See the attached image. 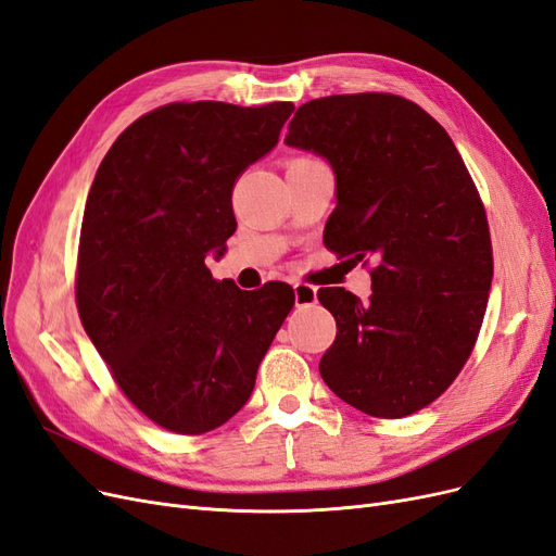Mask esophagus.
I'll list each match as a JSON object with an SVG mask.
<instances>
[{
	"mask_svg": "<svg viewBox=\"0 0 556 556\" xmlns=\"http://www.w3.org/2000/svg\"><path fill=\"white\" fill-rule=\"evenodd\" d=\"M292 290H294V304H296V306H308V304H315L317 290L313 288V285H306V282H294V285H292Z\"/></svg>",
	"mask_w": 556,
	"mask_h": 556,
	"instance_id": "34e87169",
	"label": "esophagus"
}]
</instances>
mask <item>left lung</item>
<instances>
[{"label": "left lung", "mask_w": 556, "mask_h": 556, "mask_svg": "<svg viewBox=\"0 0 556 556\" xmlns=\"http://www.w3.org/2000/svg\"><path fill=\"white\" fill-rule=\"evenodd\" d=\"M285 143L333 172L325 245L376 262L368 304L317 292L336 319L319 376L366 415L417 413L462 371L492 290L490 227L464 160L425 109L380 92L313 99Z\"/></svg>", "instance_id": "1"}]
</instances>
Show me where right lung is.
<instances>
[{"label": "right lung", "mask_w": 556, "mask_h": 556, "mask_svg": "<svg viewBox=\"0 0 556 556\" xmlns=\"http://www.w3.org/2000/svg\"><path fill=\"white\" fill-rule=\"evenodd\" d=\"M294 104H166L115 139L92 180L78 248L80 323L125 396L155 425L206 433L237 415L294 306L285 282H217L237 231L231 190L271 153Z\"/></svg>", "instance_id": "obj_1"}]
</instances>
